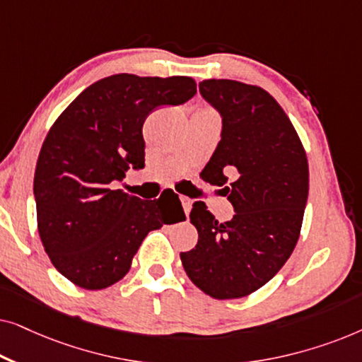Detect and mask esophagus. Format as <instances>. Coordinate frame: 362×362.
I'll return each instance as SVG.
<instances>
[{
  "label": "esophagus",
  "instance_id": "esophagus-1",
  "mask_svg": "<svg viewBox=\"0 0 362 362\" xmlns=\"http://www.w3.org/2000/svg\"><path fill=\"white\" fill-rule=\"evenodd\" d=\"M180 201H181V204H182V209H185V214L187 216V214H189L191 204H192L191 199H189V197H186V196H181Z\"/></svg>",
  "mask_w": 362,
  "mask_h": 362
}]
</instances>
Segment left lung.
Here are the masks:
<instances>
[{
	"label": "left lung",
	"mask_w": 362,
	"mask_h": 362,
	"mask_svg": "<svg viewBox=\"0 0 362 362\" xmlns=\"http://www.w3.org/2000/svg\"><path fill=\"white\" fill-rule=\"evenodd\" d=\"M222 118L221 141L202 176L224 186L234 217L217 222L204 202L189 219L197 244L181 252L187 276L217 300L242 298L274 279L293 252L308 199V160L290 118L264 88L227 78L199 82Z\"/></svg>",
	"instance_id": "1"
}]
</instances>
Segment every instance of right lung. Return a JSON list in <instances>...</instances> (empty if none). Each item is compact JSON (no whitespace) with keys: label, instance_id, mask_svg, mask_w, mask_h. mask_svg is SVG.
Masks as SVG:
<instances>
[{"label":"right lung","instance_id":"1","mask_svg":"<svg viewBox=\"0 0 362 362\" xmlns=\"http://www.w3.org/2000/svg\"><path fill=\"white\" fill-rule=\"evenodd\" d=\"M194 95L191 77L115 74L87 87L54 122L37 158L34 199L46 254L72 284H117L148 232L186 219L171 189L143 201L115 182L145 168L146 117Z\"/></svg>","mask_w":362,"mask_h":362}]
</instances>
